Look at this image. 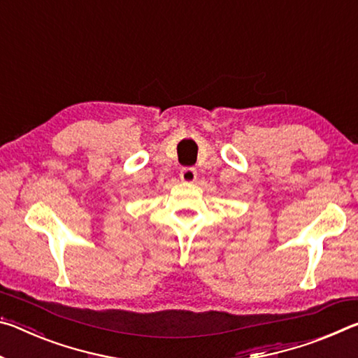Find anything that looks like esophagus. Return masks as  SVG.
<instances>
[{"instance_id":"esophagus-1","label":"esophagus","mask_w":358,"mask_h":358,"mask_svg":"<svg viewBox=\"0 0 358 358\" xmlns=\"http://www.w3.org/2000/svg\"><path fill=\"white\" fill-rule=\"evenodd\" d=\"M197 177V171L194 167H183L180 171V178L186 181V183H192Z\"/></svg>"}]
</instances>
